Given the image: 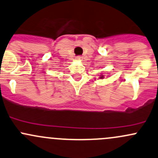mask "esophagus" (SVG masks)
Instances as JSON below:
<instances>
[{
    "label": "esophagus",
    "mask_w": 158,
    "mask_h": 158,
    "mask_svg": "<svg viewBox=\"0 0 158 158\" xmlns=\"http://www.w3.org/2000/svg\"><path fill=\"white\" fill-rule=\"evenodd\" d=\"M82 57H81V56H78V57H76V59L77 60H82Z\"/></svg>",
    "instance_id": "esophagus-1"
}]
</instances>
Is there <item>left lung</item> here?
Segmentation results:
<instances>
[{
	"label": "left lung",
	"mask_w": 158,
	"mask_h": 158,
	"mask_svg": "<svg viewBox=\"0 0 158 158\" xmlns=\"http://www.w3.org/2000/svg\"><path fill=\"white\" fill-rule=\"evenodd\" d=\"M100 79H104V75H101Z\"/></svg>",
	"instance_id": "left-lung-1"
}]
</instances>
